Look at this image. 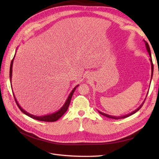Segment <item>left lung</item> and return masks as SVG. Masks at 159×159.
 <instances>
[{
    "label": "left lung",
    "instance_id": "1",
    "mask_svg": "<svg viewBox=\"0 0 159 159\" xmlns=\"http://www.w3.org/2000/svg\"><path fill=\"white\" fill-rule=\"evenodd\" d=\"M143 41H144V42H145V44L146 48H147V52H148V53L149 56L151 57L150 61H151V80H152V75H153V64H152V58H151V53L150 47H149L148 44V43H147L145 40H143ZM147 95H148V93H147ZM147 96H146V98H147ZM145 100H144V102L142 103V104H141V105H140V106H139L137 109H135L134 111H133V112H131V113H130L127 114V115H122V116H118V117H117V116H113V115H108V114H106V113H103V112H101V111H98V112H99L100 114L103 115V116H105V117H108V118L113 119H123V118H125V117H127L131 116V115H133L134 113H135L137 111H139V109H140L141 108V107L143 106V105L144 102H145Z\"/></svg>",
    "mask_w": 159,
    "mask_h": 159
}]
</instances>
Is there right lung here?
Instances as JSON below:
<instances>
[{"mask_svg": "<svg viewBox=\"0 0 159 159\" xmlns=\"http://www.w3.org/2000/svg\"><path fill=\"white\" fill-rule=\"evenodd\" d=\"M14 57H15V55H14V57L12 60L11 61V67H10V81H11H11H12V65H13V61L14 59ZM12 85V84H11ZM79 86V85H77L75 87L71 90V91L70 92V93L69 94L68 98H67L66 102L64 103V104L63 105V106H62L58 111H57L53 113L52 114H49V115H43V116H36V115H32L29 113H28L27 111H26L25 110H24L19 103H18L17 100L15 98V95L13 93L14 95V99H15V102L16 103V105H18V107H19V109H20L22 113H25V115H28V117H30L34 119H36L38 120V121H46V122H54V121H56L57 119H59L62 115H63L66 112V111L68 110V107H69V105L70 103L71 102V99L72 98V95H73L74 91L75 90V89L78 88Z\"/></svg>", "mask_w": 159, "mask_h": 159, "instance_id": "obj_1", "label": "right lung"}]
</instances>
